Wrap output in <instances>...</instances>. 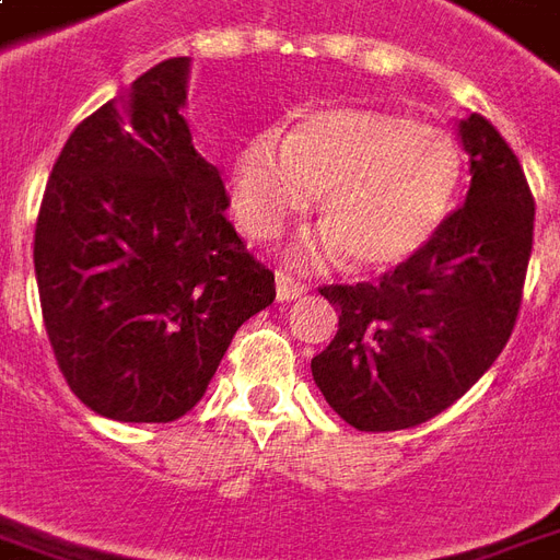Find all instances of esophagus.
<instances>
[{"label":"esophagus","mask_w":560,"mask_h":560,"mask_svg":"<svg viewBox=\"0 0 560 560\" xmlns=\"http://www.w3.org/2000/svg\"><path fill=\"white\" fill-rule=\"evenodd\" d=\"M305 293H308V288H305L302 281L291 279L288 272H276V296H279V302L300 300Z\"/></svg>","instance_id":"esophagus-1"}]
</instances>
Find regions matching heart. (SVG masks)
Segmentation results:
<instances>
[{"mask_svg": "<svg viewBox=\"0 0 560 560\" xmlns=\"http://www.w3.org/2000/svg\"><path fill=\"white\" fill-rule=\"evenodd\" d=\"M463 151L412 115L329 106L302 115L288 136L255 132L231 160L240 228L267 240L320 196L326 231L300 240L305 267L350 252L359 269L416 258L448 219L463 184Z\"/></svg>", "mask_w": 560, "mask_h": 560, "instance_id": "heart-1", "label": "heart"}]
</instances>
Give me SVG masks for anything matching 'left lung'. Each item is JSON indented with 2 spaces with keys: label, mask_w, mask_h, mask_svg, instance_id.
Here are the masks:
<instances>
[{
  "label": "left lung",
  "mask_w": 560,
  "mask_h": 560,
  "mask_svg": "<svg viewBox=\"0 0 560 560\" xmlns=\"http://www.w3.org/2000/svg\"><path fill=\"white\" fill-rule=\"evenodd\" d=\"M457 132L471 186L436 237L380 281L320 288L338 332L312 359V374L355 430H407L448 409L499 359L520 314L532 189L483 115L463 118Z\"/></svg>",
  "instance_id": "8db88e82"
}]
</instances>
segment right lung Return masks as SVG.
<instances>
[{"label": "right lung", "instance_id": "1", "mask_svg": "<svg viewBox=\"0 0 560 560\" xmlns=\"http://www.w3.org/2000/svg\"><path fill=\"white\" fill-rule=\"evenodd\" d=\"M189 59H165L70 132L35 225L52 353L97 416L165 424L205 397L276 279L225 219L219 168L184 118Z\"/></svg>", "mask_w": 560, "mask_h": 560}]
</instances>
